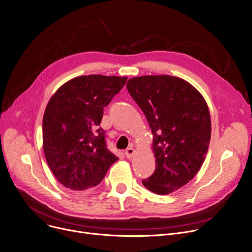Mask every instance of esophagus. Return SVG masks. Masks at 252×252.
<instances>
[{
	"label": "esophagus",
	"instance_id": "34e87169",
	"mask_svg": "<svg viewBox=\"0 0 252 252\" xmlns=\"http://www.w3.org/2000/svg\"><path fill=\"white\" fill-rule=\"evenodd\" d=\"M134 154H135V150H134V148L132 146L128 147L126 149V151H125V156H126L127 158H131L134 156Z\"/></svg>",
	"mask_w": 252,
	"mask_h": 252
}]
</instances>
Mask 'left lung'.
Listing matches in <instances>:
<instances>
[{
    "label": "left lung",
    "mask_w": 252,
    "mask_h": 252,
    "mask_svg": "<svg viewBox=\"0 0 252 252\" xmlns=\"http://www.w3.org/2000/svg\"><path fill=\"white\" fill-rule=\"evenodd\" d=\"M126 87L153 135L157 167L142 184L167 195L191 181L205 160L211 139L208 105L195 87L177 76L132 77Z\"/></svg>",
    "instance_id": "1"
}]
</instances>
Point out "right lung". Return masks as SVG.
<instances>
[{
  "label": "right lung",
  "mask_w": 252,
  "mask_h": 252,
  "mask_svg": "<svg viewBox=\"0 0 252 252\" xmlns=\"http://www.w3.org/2000/svg\"><path fill=\"white\" fill-rule=\"evenodd\" d=\"M126 81V76H77L49 100L42 123L43 151L54 177L65 188L91 190L119 159L107 148L100 124L104 107Z\"/></svg>",
  "instance_id": "1"
}]
</instances>
